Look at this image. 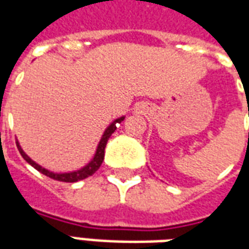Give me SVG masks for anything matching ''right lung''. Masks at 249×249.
<instances>
[{
	"mask_svg": "<svg viewBox=\"0 0 249 249\" xmlns=\"http://www.w3.org/2000/svg\"><path fill=\"white\" fill-rule=\"evenodd\" d=\"M125 117H120V119H116L112 123V124L109 125L108 128L105 129L104 132L103 137H101V140L98 142L97 146V151H96V155L92 159V161H89L85 165V167H82L81 169H78V171H74V172H68V173H54L51 172V171H48L45 168H42L41 165H38L37 162L33 161L32 159H30L24 151H22V148L19 146L18 141H16L17 142V148H18L19 153H21V156L24 157L26 161L29 162L30 165L33 168H36L38 172H41L42 175H45L48 178H54V180H58V181H64V183H76V181H80V180H84V178H89V176H92L93 173L97 171L98 168L101 167V164L104 161V155H105V146H107V142H108L109 137L112 136L116 128H117V124H120Z\"/></svg>",
	"mask_w": 249,
	"mask_h": 249,
	"instance_id": "add662e5",
	"label": "right lung"
}]
</instances>
